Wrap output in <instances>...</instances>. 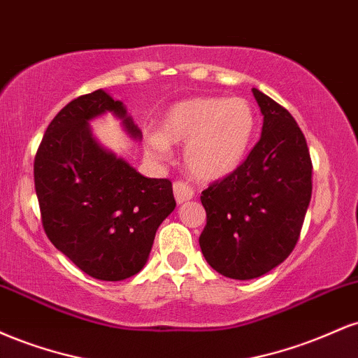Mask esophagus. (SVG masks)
<instances>
[{"mask_svg":"<svg viewBox=\"0 0 358 358\" xmlns=\"http://www.w3.org/2000/svg\"><path fill=\"white\" fill-rule=\"evenodd\" d=\"M173 192H175V199L178 203H185L188 200L193 199V188L190 185H187L185 182H175L173 183Z\"/></svg>","mask_w":358,"mask_h":358,"instance_id":"obj_1","label":"esophagus"}]
</instances>
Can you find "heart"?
<instances>
[{"mask_svg": "<svg viewBox=\"0 0 358 358\" xmlns=\"http://www.w3.org/2000/svg\"><path fill=\"white\" fill-rule=\"evenodd\" d=\"M256 131L257 114L248 99L199 96L171 106L146 145L156 158H166L170 143H185L188 171L203 182H215L244 163Z\"/></svg>", "mask_w": 358, "mask_h": 358, "instance_id": "1", "label": "heart"}]
</instances>
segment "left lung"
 Masks as SVG:
<instances>
[{
    "instance_id": "1",
    "label": "left lung",
    "mask_w": 358,
    "mask_h": 358,
    "mask_svg": "<svg viewBox=\"0 0 358 358\" xmlns=\"http://www.w3.org/2000/svg\"><path fill=\"white\" fill-rule=\"evenodd\" d=\"M261 139L245 162L202 192L207 225L200 249L222 276L254 279L269 273L296 245L311 200L306 139L287 110L252 89Z\"/></svg>"
}]
</instances>
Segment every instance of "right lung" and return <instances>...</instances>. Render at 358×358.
<instances>
[{"instance_id":"add662e5","label":"right lung","mask_w":358,"mask_h":358,"mask_svg":"<svg viewBox=\"0 0 358 358\" xmlns=\"http://www.w3.org/2000/svg\"><path fill=\"white\" fill-rule=\"evenodd\" d=\"M108 113L141 141L121 101L102 89L77 97L45 131L35 192L52 244L89 276L122 281L145 268L156 231L176 202L170 180L146 178L97 141L90 121Z\"/></svg>"}]
</instances>
